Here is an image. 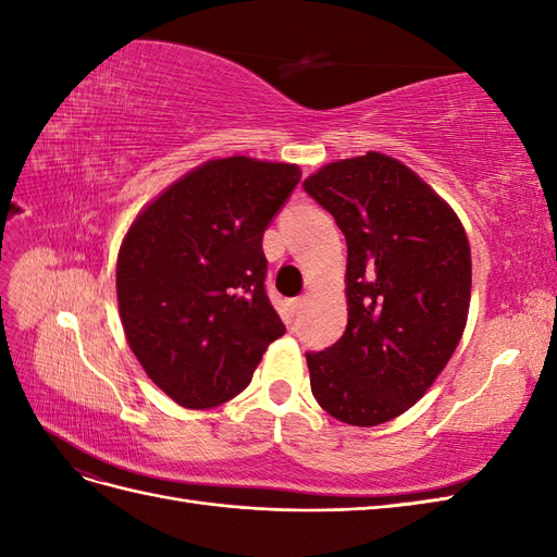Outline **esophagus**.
Here are the masks:
<instances>
[{
    "mask_svg": "<svg viewBox=\"0 0 557 557\" xmlns=\"http://www.w3.org/2000/svg\"><path fill=\"white\" fill-rule=\"evenodd\" d=\"M307 297L305 295H301V297H295V299H290V311H293V315H299L301 313V309H305L307 307Z\"/></svg>",
    "mask_w": 557,
    "mask_h": 557,
    "instance_id": "34e87169",
    "label": "esophagus"
}]
</instances>
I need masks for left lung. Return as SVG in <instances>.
<instances>
[{"mask_svg": "<svg viewBox=\"0 0 557 557\" xmlns=\"http://www.w3.org/2000/svg\"><path fill=\"white\" fill-rule=\"evenodd\" d=\"M305 190L348 244V325L327 350L307 352L311 393L346 425L387 423L430 391L462 339L467 232L413 170L374 150L320 166Z\"/></svg>", "mask_w": 557, "mask_h": 557, "instance_id": "obj_1", "label": "left lung"}]
</instances>
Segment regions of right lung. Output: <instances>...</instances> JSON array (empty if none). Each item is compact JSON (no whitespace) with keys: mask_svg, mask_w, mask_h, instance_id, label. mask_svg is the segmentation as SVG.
<instances>
[{"mask_svg":"<svg viewBox=\"0 0 557 557\" xmlns=\"http://www.w3.org/2000/svg\"><path fill=\"white\" fill-rule=\"evenodd\" d=\"M299 178L288 162L209 160L129 225L115 264L125 339L181 407L213 409L237 397L285 334L264 293L262 234Z\"/></svg>","mask_w":557,"mask_h":557,"instance_id":"1","label":"right lung"}]
</instances>
